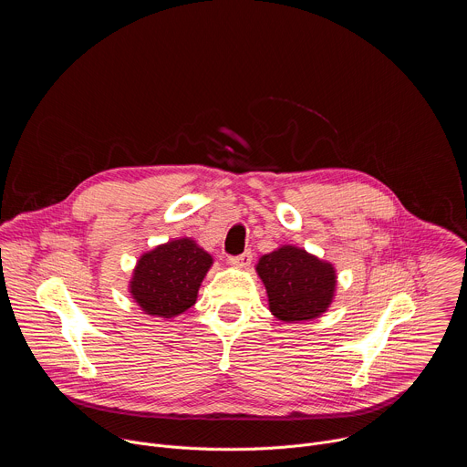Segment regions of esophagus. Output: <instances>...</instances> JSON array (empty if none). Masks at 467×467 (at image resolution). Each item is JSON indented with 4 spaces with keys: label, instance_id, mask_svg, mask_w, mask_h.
Here are the masks:
<instances>
[{
    "label": "esophagus",
    "instance_id": "1",
    "mask_svg": "<svg viewBox=\"0 0 467 467\" xmlns=\"http://www.w3.org/2000/svg\"><path fill=\"white\" fill-rule=\"evenodd\" d=\"M253 260V254L251 251H245L242 254H234V256H229V262L234 264V265H240V268H245V265H249Z\"/></svg>",
    "mask_w": 467,
    "mask_h": 467
}]
</instances>
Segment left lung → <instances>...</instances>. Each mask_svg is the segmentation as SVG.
<instances>
[{
  "label": "left lung",
  "instance_id": "1",
  "mask_svg": "<svg viewBox=\"0 0 467 467\" xmlns=\"http://www.w3.org/2000/svg\"><path fill=\"white\" fill-rule=\"evenodd\" d=\"M256 272L268 292L270 310L283 321L314 319L335 296V268L305 249L285 245L264 254Z\"/></svg>",
  "mask_w": 467,
  "mask_h": 467
}]
</instances>
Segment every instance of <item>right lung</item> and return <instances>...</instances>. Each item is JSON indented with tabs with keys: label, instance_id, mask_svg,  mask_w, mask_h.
Segmentation results:
<instances>
[{
	"label": "right lung",
	"instance_id": "right-lung-1",
	"mask_svg": "<svg viewBox=\"0 0 467 467\" xmlns=\"http://www.w3.org/2000/svg\"><path fill=\"white\" fill-rule=\"evenodd\" d=\"M213 264V256L188 238L146 253L130 281V294L151 316L173 317L188 310Z\"/></svg>",
	"mask_w": 467,
	"mask_h": 467
}]
</instances>
